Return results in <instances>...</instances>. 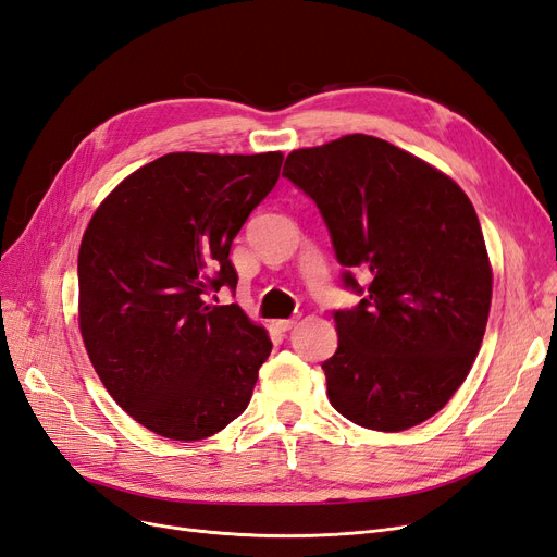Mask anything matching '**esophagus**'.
Masks as SVG:
<instances>
[{
    "label": "esophagus",
    "instance_id": "1",
    "mask_svg": "<svg viewBox=\"0 0 557 557\" xmlns=\"http://www.w3.org/2000/svg\"><path fill=\"white\" fill-rule=\"evenodd\" d=\"M295 325H297V320H293V318H288V320H276V327H278L281 332H290V330H295Z\"/></svg>",
    "mask_w": 557,
    "mask_h": 557
}]
</instances>
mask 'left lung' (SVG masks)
<instances>
[{
	"instance_id": "8db88e82",
	"label": "left lung",
	"mask_w": 557,
	"mask_h": 557,
	"mask_svg": "<svg viewBox=\"0 0 557 557\" xmlns=\"http://www.w3.org/2000/svg\"><path fill=\"white\" fill-rule=\"evenodd\" d=\"M283 176L315 201L344 285L362 295L334 311L339 348L323 362L332 407L379 432L420 425L467 379L491 313L474 207L432 164L367 134L293 150Z\"/></svg>"
}]
</instances>
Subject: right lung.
Instances as JSON below:
<instances>
[{
  "label": "right lung",
  "mask_w": 557,
  "mask_h": 557,
  "mask_svg": "<svg viewBox=\"0 0 557 557\" xmlns=\"http://www.w3.org/2000/svg\"><path fill=\"white\" fill-rule=\"evenodd\" d=\"M281 153H166L99 205L78 250V327L97 376L160 436L199 442L248 407L264 327L209 295L237 288L230 248Z\"/></svg>",
  "instance_id": "add662e5"
}]
</instances>
